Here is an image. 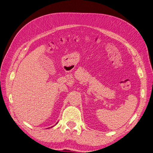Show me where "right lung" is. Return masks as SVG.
<instances>
[{"instance_id":"right-lung-1","label":"right lung","mask_w":153,"mask_h":153,"mask_svg":"<svg viewBox=\"0 0 153 153\" xmlns=\"http://www.w3.org/2000/svg\"><path fill=\"white\" fill-rule=\"evenodd\" d=\"M56 124H57V123H56Z\"/></svg>"}]
</instances>
